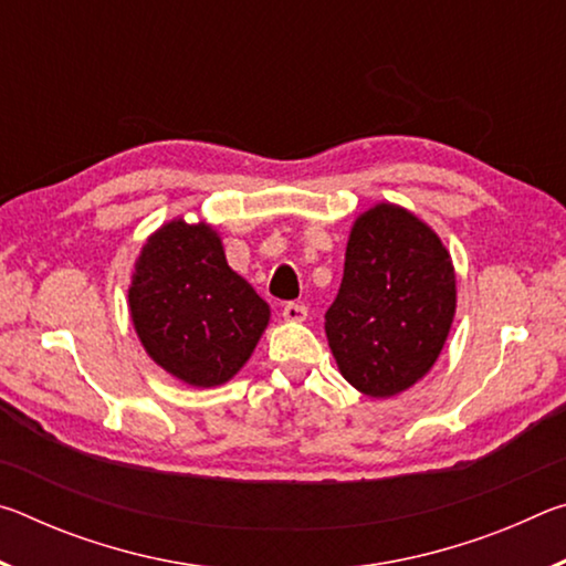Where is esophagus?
Wrapping results in <instances>:
<instances>
[{
    "label": "esophagus",
    "instance_id": "1",
    "mask_svg": "<svg viewBox=\"0 0 566 566\" xmlns=\"http://www.w3.org/2000/svg\"><path fill=\"white\" fill-rule=\"evenodd\" d=\"M282 314H284L286 322H304L306 319V306L300 304V302H286Z\"/></svg>",
    "mask_w": 566,
    "mask_h": 566
}]
</instances>
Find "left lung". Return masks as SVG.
<instances>
[{"mask_svg": "<svg viewBox=\"0 0 566 566\" xmlns=\"http://www.w3.org/2000/svg\"><path fill=\"white\" fill-rule=\"evenodd\" d=\"M454 310V266L442 239L397 205L359 214L339 294L324 314L344 379L375 399L409 389L437 361Z\"/></svg>", "mask_w": 566, "mask_h": 566, "instance_id": "left-lung-1", "label": "left lung"}]
</instances>
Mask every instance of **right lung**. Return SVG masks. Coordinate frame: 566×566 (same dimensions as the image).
<instances>
[{"label":"right lung","instance_id":"1","mask_svg":"<svg viewBox=\"0 0 566 566\" xmlns=\"http://www.w3.org/2000/svg\"><path fill=\"white\" fill-rule=\"evenodd\" d=\"M129 312L149 357L191 387L232 379L270 324V304L227 264L214 229L185 219L147 239Z\"/></svg>","mask_w":566,"mask_h":566}]
</instances>
